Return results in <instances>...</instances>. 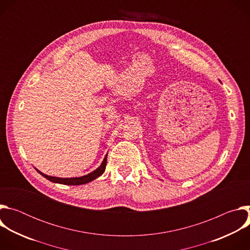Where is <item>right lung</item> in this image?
Segmentation results:
<instances>
[{
  "instance_id": "1",
  "label": "right lung",
  "mask_w": 250,
  "mask_h": 250,
  "mask_svg": "<svg viewBox=\"0 0 250 250\" xmlns=\"http://www.w3.org/2000/svg\"><path fill=\"white\" fill-rule=\"evenodd\" d=\"M106 158H108V153L105 154V156L104 157V160L102 161L101 165L96 170H94L93 172H91V173H89L87 175L81 176V177H73V178L53 177V176H48L46 174H43L42 172H41L37 168H35V170H37L41 175H42L44 178H46L47 180H49V181H51L53 183H58V184H63V185H73V186H75V185H83V184H87V183L97 179L98 177H100L104 172L105 165H106Z\"/></svg>"
}]
</instances>
